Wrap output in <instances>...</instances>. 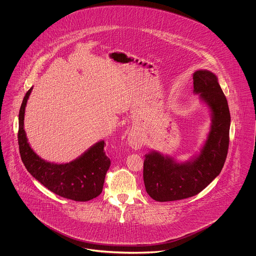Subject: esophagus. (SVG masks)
Returning <instances> with one entry per match:
<instances>
[{
	"label": "esophagus",
	"mask_w": 256,
	"mask_h": 256,
	"mask_svg": "<svg viewBox=\"0 0 256 256\" xmlns=\"http://www.w3.org/2000/svg\"><path fill=\"white\" fill-rule=\"evenodd\" d=\"M128 145L132 146L134 150H138L142 146L143 144V138L141 135L139 134H134V132H130L128 136Z\"/></svg>",
	"instance_id": "obj_1"
}]
</instances>
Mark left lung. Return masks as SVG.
Segmentation results:
<instances>
[{
	"mask_svg": "<svg viewBox=\"0 0 256 256\" xmlns=\"http://www.w3.org/2000/svg\"><path fill=\"white\" fill-rule=\"evenodd\" d=\"M194 93L211 112V126L200 154L185 162L152 150L145 156L143 178L146 193L156 202L187 198L202 192L219 176L226 162L230 113L217 76L208 70L193 74Z\"/></svg>",
	"mask_w": 256,
	"mask_h": 256,
	"instance_id": "left-lung-1",
	"label": "left lung"
}]
</instances>
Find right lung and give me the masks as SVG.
I'll list each match as a JSON object with an SVG mask.
<instances>
[{"mask_svg":"<svg viewBox=\"0 0 256 256\" xmlns=\"http://www.w3.org/2000/svg\"><path fill=\"white\" fill-rule=\"evenodd\" d=\"M32 87L26 93L19 111L18 144L21 159L28 172L50 191L76 202H87L102 191L104 178L110 169L104 140L90 146L80 158L69 163L58 164L39 158L30 148L24 132V108Z\"/></svg>","mask_w":256,"mask_h":256,"instance_id":"obj_1","label":"right lung"}]
</instances>
